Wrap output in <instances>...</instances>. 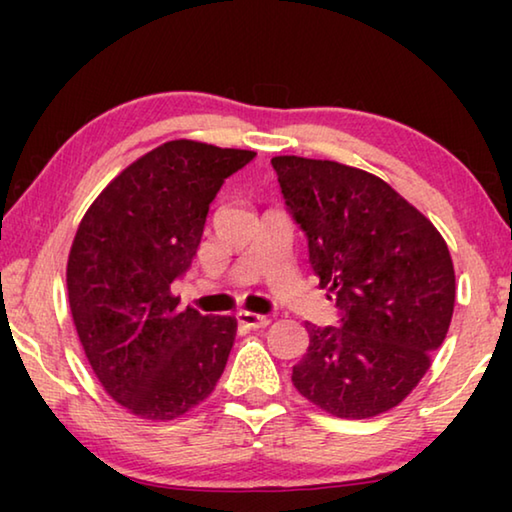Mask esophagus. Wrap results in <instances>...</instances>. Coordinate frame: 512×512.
<instances>
[{"instance_id":"obj_1","label":"esophagus","mask_w":512,"mask_h":512,"mask_svg":"<svg viewBox=\"0 0 512 512\" xmlns=\"http://www.w3.org/2000/svg\"><path fill=\"white\" fill-rule=\"evenodd\" d=\"M237 320L241 325L250 327V329H262L266 325H271V318L262 316V314H255V311H239Z\"/></svg>"}]
</instances>
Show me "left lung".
<instances>
[{"mask_svg": "<svg viewBox=\"0 0 512 512\" xmlns=\"http://www.w3.org/2000/svg\"><path fill=\"white\" fill-rule=\"evenodd\" d=\"M271 164L307 232L320 289L341 309V327L305 323L309 348L293 386L336 418L391 411L420 384L452 323L456 275L445 239L375 173L298 155Z\"/></svg>", "mask_w": 512, "mask_h": 512, "instance_id": "left-lung-1", "label": "left lung"}]
</instances>
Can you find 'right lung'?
<instances>
[{"label":"right lung","instance_id":"1","mask_svg":"<svg viewBox=\"0 0 512 512\" xmlns=\"http://www.w3.org/2000/svg\"><path fill=\"white\" fill-rule=\"evenodd\" d=\"M255 155L164 142L112 178L79 223L67 257L76 334L103 391L137 418L192 411L228 363L237 318L180 309L171 282L192 264L223 180Z\"/></svg>","mask_w":512,"mask_h":512}]
</instances>
